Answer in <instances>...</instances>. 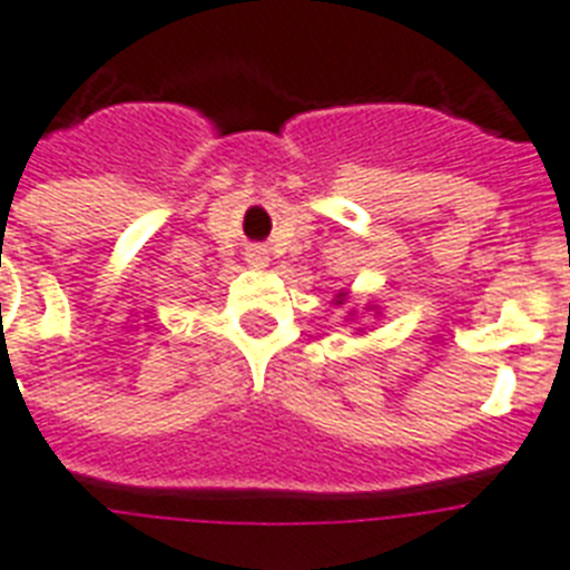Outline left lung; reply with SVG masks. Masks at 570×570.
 <instances>
[{"mask_svg":"<svg viewBox=\"0 0 570 570\" xmlns=\"http://www.w3.org/2000/svg\"><path fill=\"white\" fill-rule=\"evenodd\" d=\"M337 304H346V293H337V298H334Z\"/></svg>","mask_w":570,"mask_h":570,"instance_id":"obj_1","label":"left lung"}]
</instances>
